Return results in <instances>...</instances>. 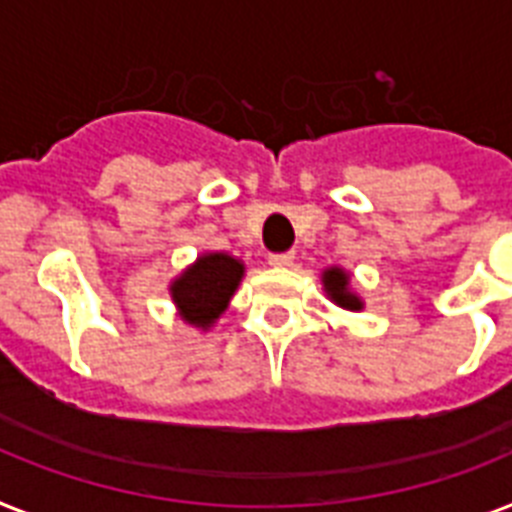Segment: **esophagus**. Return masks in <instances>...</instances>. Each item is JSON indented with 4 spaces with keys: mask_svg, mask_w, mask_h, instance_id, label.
<instances>
[{
    "mask_svg": "<svg viewBox=\"0 0 512 512\" xmlns=\"http://www.w3.org/2000/svg\"><path fill=\"white\" fill-rule=\"evenodd\" d=\"M268 263L273 268H292L294 265V252H281V255H270Z\"/></svg>",
    "mask_w": 512,
    "mask_h": 512,
    "instance_id": "esophagus-1",
    "label": "esophagus"
}]
</instances>
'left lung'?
I'll return each instance as SVG.
<instances>
[{
    "mask_svg": "<svg viewBox=\"0 0 512 512\" xmlns=\"http://www.w3.org/2000/svg\"><path fill=\"white\" fill-rule=\"evenodd\" d=\"M321 284L326 297L334 302L336 307L342 310H350V313H360L365 307L363 297L352 289V276L350 270H344L342 265H328L321 270Z\"/></svg>",
    "mask_w": 512,
    "mask_h": 512,
    "instance_id": "obj_1",
    "label": "left lung"
}]
</instances>
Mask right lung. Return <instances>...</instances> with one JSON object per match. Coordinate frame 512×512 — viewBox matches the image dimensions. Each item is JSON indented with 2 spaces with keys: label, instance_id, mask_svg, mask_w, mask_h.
Returning <instances> with one entry per match:
<instances>
[{
  "label": "right lung",
  "instance_id": "add662e5",
  "mask_svg": "<svg viewBox=\"0 0 512 512\" xmlns=\"http://www.w3.org/2000/svg\"><path fill=\"white\" fill-rule=\"evenodd\" d=\"M244 278V263L228 252H202L186 265L168 292L178 310V318L197 331H210Z\"/></svg>",
  "mask_w": 512,
  "mask_h": 512
}]
</instances>
